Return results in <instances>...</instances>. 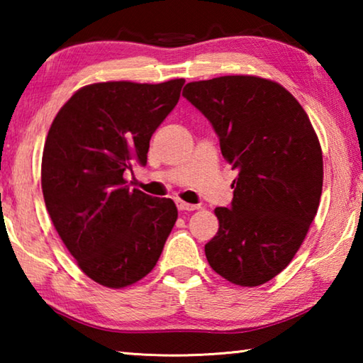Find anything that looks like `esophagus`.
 Returning <instances> with one entry per match:
<instances>
[{
	"mask_svg": "<svg viewBox=\"0 0 363 363\" xmlns=\"http://www.w3.org/2000/svg\"><path fill=\"white\" fill-rule=\"evenodd\" d=\"M176 205H177V210H179V211H195V210H199V208H200V205L186 203V201H182V200H177Z\"/></svg>",
	"mask_w": 363,
	"mask_h": 363,
	"instance_id": "obj_1",
	"label": "esophagus"
}]
</instances>
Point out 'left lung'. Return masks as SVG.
Wrapping results in <instances>:
<instances>
[{
  "label": "left lung",
  "mask_w": 363,
  "mask_h": 363,
  "mask_svg": "<svg viewBox=\"0 0 363 363\" xmlns=\"http://www.w3.org/2000/svg\"><path fill=\"white\" fill-rule=\"evenodd\" d=\"M182 96L238 171L230 208L214 210L206 259L230 284H266L291 262L320 203L323 160L309 116L284 86L251 75L187 83Z\"/></svg>",
  "instance_id": "8db88e82"
}]
</instances>
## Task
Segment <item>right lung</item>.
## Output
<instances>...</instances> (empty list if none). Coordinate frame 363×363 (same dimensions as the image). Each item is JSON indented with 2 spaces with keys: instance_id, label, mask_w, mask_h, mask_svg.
<instances>
[{
  "instance_id": "obj_1",
  "label": "right lung",
  "mask_w": 363,
  "mask_h": 363,
  "mask_svg": "<svg viewBox=\"0 0 363 363\" xmlns=\"http://www.w3.org/2000/svg\"><path fill=\"white\" fill-rule=\"evenodd\" d=\"M184 78L107 82L78 89L49 128L41 189L49 216L78 267L97 284L125 288L155 267L177 208L130 189L150 138L176 107Z\"/></svg>"
}]
</instances>
